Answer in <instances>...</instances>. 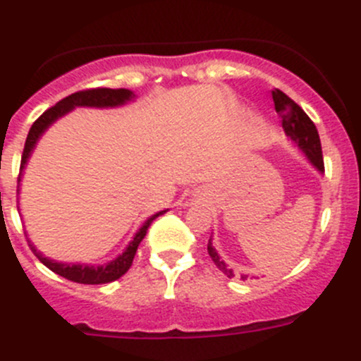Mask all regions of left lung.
Segmentation results:
<instances>
[{"label":"left lung","instance_id":"obj_1","mask_svg":"<svg viewBox=\"0 0 361 361\" xmlns=\"http://www.w3.org/2000/svg\"><path fill=\"white\" fill-rule=\"evenodd\" d=\"M273 101H275V110L279 111L280 117H282V128L283 132H286V135L305 153V157L309 159V162H311L318 171H324V155H322L320 137H318V130L317 126H314V123L309 119L307 114H305L291 97H288V95L283 94L282 90H279V88L273 90ZM208 253L209 257H212L213 262H215V266L219 267L228 279L235 276L233 269H229V267L226 266L224 260L219 257L216 250L213 247L212 237H209L208 242ZM240 279L245 280L247 275H240Z\"/></svg>","mask_w":361,"mask_h":361}]
</instances>
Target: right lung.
Returning <instances> with one entry per match:
<instances>
[{
	"label": "right lung",
	"mask_w": 361,
	"mask_h": 361,
	"mask_svg": "<svg viewBox=\"0 0 361 361\" xmlns=\"http://www.w3.org/2000/svg\"><path fill=\"white\" fill-rule=\"evenodd\" d=\"M133 92L126 90V88H88V90H81L75 92V94L68 95V97L61 99L56 106L49 108V110L44 111L43 116L37 117V121L32 124L30 132L27 135V141H25V148H23V155H21V168L19 170L23 171L25 164H27L28 157H30L32 149L36 146V142L39 141V137L43 135V132L49 128L50 124L54 121H57L59 117H63L65 114H68L72 108L75 106H95V108H108V106H121V104L128 103L130 99H133ZM21 177V173H19ZM19 183V178H18ZM19 191V190H18ZM164 212L155 213L153 216H149L146 220L142 228L135 233V237L133 240L130 242L128 247L123 251V255H119L117 258H114L111 262L104 264V266H86V264H63V262H56V260H50V258L43 257L39 251L30 244L28 240V245H30V250L36 253V257L39 258L41 262L44 266L49 267L50 271L57 273L59 276L66 280H72V282L78 283H108L114 282V280L121 279V276L130 269L133 262V257L137 253V247L141 244L142 238L146 237V231H148L149 224H152L153 220L157 219L159 215H162Z\"/></svg>",
	"instance_id": "1"
}]
</instances>
